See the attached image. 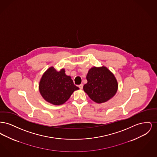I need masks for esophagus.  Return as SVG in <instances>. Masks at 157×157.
<instances>
[{
  "mask_svg": "<svg viewBox=\"0 0 157 157\" xmlns=\"http://www.w3.org/2000/svg\"><path fill=\"white\" fill-rule=\"evenodd\" d=\"M83 85L81 83V84H80L78 86H79V88L81 89V90H82V88H83Z\"/></svg>",
  "mask_w": 157,
  "mask_h": 157,
  "instance_id": "esophagus-1",
  "label": "esophagus"
}]
</instances>
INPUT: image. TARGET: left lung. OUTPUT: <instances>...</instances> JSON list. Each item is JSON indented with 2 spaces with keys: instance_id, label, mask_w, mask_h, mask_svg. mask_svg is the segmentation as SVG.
<instances>
[{
  "instance_id": "left-lung-1",
  "label": "left lung",
  "mask_w": 157,
  "mask_h": 157,
  "mask_svg": "<svg viewBox=\"0 0 157 157\" xmlns=\"http://www.w3.org/2000/svg\"><path fill=\"white\" fill-rule=\"evenodd\" d=\"M86 79L88 82L83 85V90L98 104L108 101L117 92V81L107 67H92L86 75Z\"/></svg>"
}]
</instances>
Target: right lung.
<instances>
[{
  "mask_svg": "<svg viewBox=\"0 0 157 157\" xmlns=\"http://www.w3.org/2000/svg\"><path fill=\"white\" fill-rule=\"evenodd\" d=\"M39 89L45 101L59 105L67 101L73 92L79 88L74 85L71 77L65 74L64 69L57 71L50 67L42 75Z\"/></svg>",
  "mask_w": 157,
  "mask_h": 157,
  "instance_id": "add662e5",
  "label": "right lung"
}]
</instances>
